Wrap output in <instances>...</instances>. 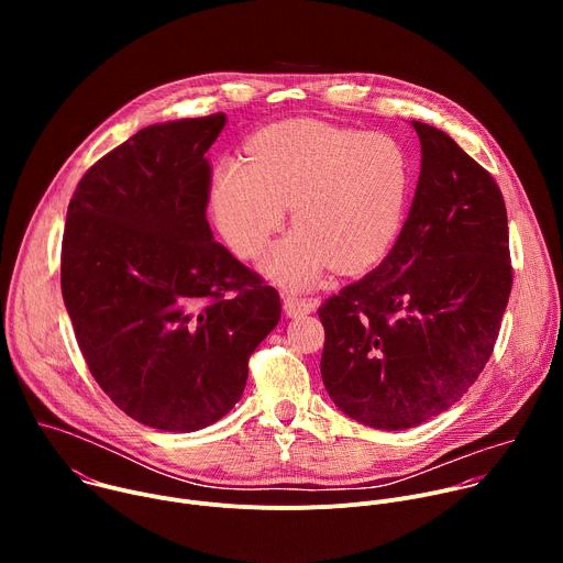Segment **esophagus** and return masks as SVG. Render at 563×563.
<instances>
[{"instance_id": "34e87169", "label": "esophagus", "mask_w": 563, "mask_h": 563, "mask_svg": "<svg viewBox=\"0 0 563 563\" xmlns=\"http://www.w3.org/2000/svg\"><path fill=\"white\" fill-rule=\"evenodd\" d=\"M283 307H285V313L289 318H300V316H307L311 311H316L318 302L313 298H298V296H285L283 300Z\"/></svg>"}]
</instances>
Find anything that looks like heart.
I'll return each instance as SVG.
<instances>
[{
  "instance_id": "obj_1",
  "label": "heart",
  "mask_w": 563,
  "mask_h": 563,
  "mask_svg": "<svg viewBox=\"0 0 563 563\" xmlns=\"http://www.w3.org/2000/svg\"><path fill=\"white\" fill-rule=\"evenodd\" d=\"M410 196L412 159L396 137L309 120L261 133L250 163H222L209 189L216 224L240 258L261 256L291 207L296 229L261 263L285 289H307L330 267L361 274L380 263Z\"/></svg>"
}]
</instances>
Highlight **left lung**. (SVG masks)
<instances>
[{"mask_svg":"<svg viewBox=\"0 0 563 563\" xmlns=\"http://www.w3.org/2000/svg\"><path fill=\"white\" fill-rule=\"evenodd\" d=\"M412 126L421 174L391 252L318 307L325 389L378 430L421 426L456 404L493 354L512 289L497 183L445 131Z\"/></svg>","mask_w":563,"mask_h":563,"instance_id":"left-lung-1","label":"left lung"}]
</instances>
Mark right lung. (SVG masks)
<instances>
[{
	"instance_id": "obj_1",
	"label": "right lung",
	"mask_w": 563,
	"mask_h": 563,
	"mask_svg": "<svg viewBox=\"0 0 563 563\" xmlns=\"http://www.w3.org/2000/svg\"><path fill=\"white\" fill-rule=\"evenodd\" d=\"M224 113L151 124L79 180L62 240V296L85 361L142 426L196 432L245 391L280 298L213 240L205 153Z\"/></svg>"
}]
</instances>
